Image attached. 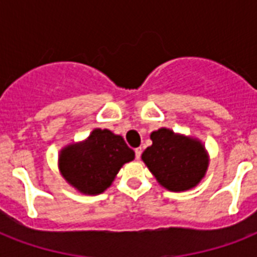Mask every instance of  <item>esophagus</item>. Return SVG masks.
<instances>
[{"instance_id": "obj_1", "label": "esophagus", "mask_w": 257, "mask_h": 257, "mask_svg": "<svg viewBox=\"0 0 257 257\" xmlns=\"http://www.w3.org/2000/svg\"><path fill=\"white\" fill-rule=\"evenodd\" d=\"M141 153H143V149H141V148H136V149H135V156H136L137 160H140Z\"/></svg>"}]
</instances>
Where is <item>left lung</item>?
I'll return each instance as SVG.
<instances>
[{"mask_svg": "<svg viewBox=\"0 0 257 257\" xmlns=\"http://www.w3.org/2000/svg\"><path fill=\"white\" fill-rule=\"evenodd\" d=\"M151 140L153 144L141 159L163 187L180 192L199 184L208 167L207 153L199 141L165 128L152 132Z\"/></svg>", "mask_w": 257, "mask_h": 257, "instance_id": "8db88e82", "label": "left lung"}]
</instances>
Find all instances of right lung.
I'll return each mask as SVG.
<instances>
[{
  "label": "right lung",
  "mask_w": 257,
  "mask_h": 257,
  "mask_svg": "<svg viewBox=\"0 0 257 257\" xmlns=\"http://www.w3.org/2000/svg\"><path fill=\"white\" fill-rule=\"evenodd\" d=\"M135 152L108 129H94L88 140L61 151L60 169L66 181L88 195L104 192Z\"/></svg>",
  "instance_id": "obj_1"
}]
</instances>
